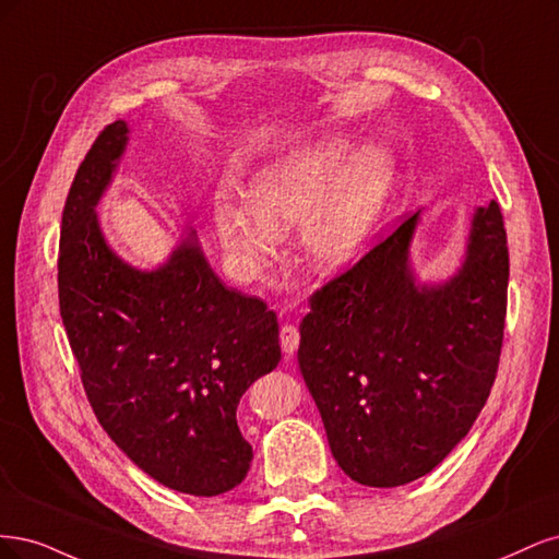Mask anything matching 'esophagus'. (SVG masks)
<instances>
[{
    "mask_svg": "<svg viewBox=\"0 0 559 559\" xmlns=\"http://www.w3.org/2000/svg\"><path fill=\"white\" fill-rule=\"evenodd\" d=\"M299 346V330L295 325H283L281 328V348L285 355H293Z\"/></svg>",
    "mask_w": 559,
    "mask_h": 559,
    "instance_id": "34e87169",
    "label": "esophagus"
}]
</instances>
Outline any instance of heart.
Here are the masks:
<instances>
[{
  "label": "heart",
  "instance_id": "heart-1",
  "mask_svg": "<svg viewBox=\"0 0 559 559\" xmlns=\"http://www.w3.org/2000/svg\"><path fill=\"white\" fill-rule=\"evenodd\" d=\"M394 162L383 148L357 153L346 134H325L276 157L250 186L253 206H218L221 241L231 258L262 264L276 229L301 223V243L316 269L336 274L362 258L383 218Z\"/></svg>",
  "mask_w": 559,
  "mask_h": 559
}]
</instances>
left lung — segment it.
I'll return each mask as SVG.
<instances>
[{
	"mask_svg": "<svg viewBox=\"0 0 559 559\" xmlns=\"http://www.w3.org/2000/svg\"><path fill=\"white\" fill-rule=\"evenodd\" d=\"M418 215L318 287L299 325V369L332 455L369 488L429 474L469 435L490 397L507 325L499 204L476 209L464 264L443 285H418L408 266Z\"/></svg>",
	"mask_w": 559,
	"mask_h": 559,
	"instance_id": "1",
	"label": "left lung"
}]
</instances>
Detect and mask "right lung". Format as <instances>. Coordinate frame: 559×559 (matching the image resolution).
Segmentation results:
<instances>
[{"instance_id":"obj_1","label":"right lung","mask_w":559,"mask_h":559,"mask_svg":"<svg viewBox=\"0 0 559 559\" xmlns=\"http://www.w3.org/2000/svg\"><path fill=\"white\" fill-rule=\"evenodd\" d=\"M99 132L69 188L58 258L60 316L99 425L167 488L223 495L246 478L241 394L281 359L278 320L258 297L225 287L190 231L155 272L122 262L95 206L128 143Z\"/></svg>"}]
</instances>
